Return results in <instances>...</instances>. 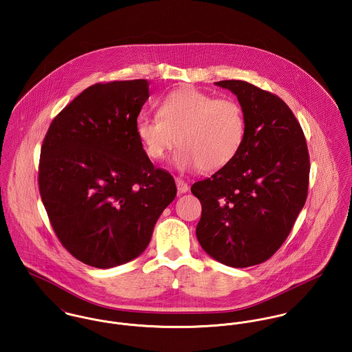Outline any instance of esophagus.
I'll use <instances>...</instances> for the list:
<instances>
[{"label":"esophagus","mask_w":352,"mask_h":352,"mask_svg":"<svg viewBox=\"0 0 352 352\" xmlns=\"http://www.w3.org/2000/svg\"><path fill=\"white\" fill-rule=\"evenodd\" d=\"M175 184H177V189H178V192H188L189 191V185L182 179V178H177L175 179Z\"/></svg>","instance_id":"esophagus-1"}]
</instances>
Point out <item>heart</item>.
I'll list each match as a JSON object with an SVG mask.
<instances>
[{
    "instance_id": "b5f03b06",
    "label": "heart",
    "mask_w": 352,
    "mask_h": 352,
    "mask_svg": "<svg viewBox=\"0 0 352 352\" xmlns=\"http://www.w3.org/2000/svg\"><path fill=\"white\" fill-rule=\"evenodd\" d=\"M158 113L142 115L136 122V135L151 160H162L178 142V166L216 171L232 162L243 146L245 116L233 99L186 87L164 96Z\"/></svg>"
}]
</instances>
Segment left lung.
Here are the masks:
<instances>
[{
    "mask_svg": "<svg viewBox=\"0 0 352 352\" xmlns=\"http://www.w3.org/2000/svg\"><path fill=\"white\" fill-rule=\"evenodd\" d=\"M214 84L237 96L245 136L232 162L191 186L202 205L195 233L218 263L246 268L267 261L291 233L308 194L309 155L278 96L243 80Z\"/></svg>",
    "mask_w": 352,
    "mask_h": 352,
    "instance_id": "obj_1",
    "label": "left lung"
}]
</instances>
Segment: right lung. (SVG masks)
Wrapping results in <instances>:
<instances>
[{
    "instance_id": "right-lung-1",
    "label": "right lung",
    "mask_w": 352,
    "mask_h": 352,
    "mask_svg": "<svg viewBox=\"0 0 352 352\" xmlns=\"http://www.w3.org/2000/svg\"><path fill=\"white\" fill-rule=\"evenodd\" d=\"M148 81L98 82L50 126L38 189L54 233L81 263L107 270L140 256L177 195L171 174L148 160L136 119Z\"/></svg>"
}]
</instances>
